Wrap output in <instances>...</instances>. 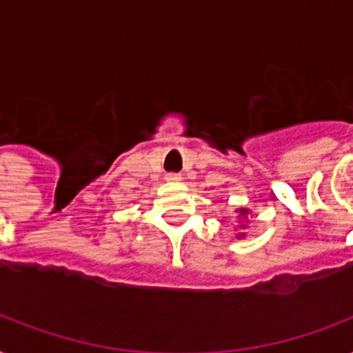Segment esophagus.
Here are the masks:
<instances>
[{"mask_svg":"<svg viewBox=\"0 0 353 353\" xmlns=\"http://www.w3.org/2000/svg\"><path fill=\"white\" fill-rule=\"evenodd\" d=\"M177 179H179L177 176H168V181H177Z\"/></svg>","mask_w":353,"mask_h":353,"instance_id":"esophagus-1","label":"esophagus"}]
</instances>
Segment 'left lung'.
Returning a JSON list of instances; mask_svg holds the SVG:
<instances>
[{"instance_id": "1", "label": "left lung", "mask_w": 353, "mask_h": 353, "mask_svg": "<svg viewBox=\"0 0 353 353\" xmlns=\"http://www.w3.org/2000/svg\"><path fill=\"white\" fill-rule=\"evenodd\" d=\"M240 212H241V214H245V210H240Z\"/></svg>"}]
</instances>
